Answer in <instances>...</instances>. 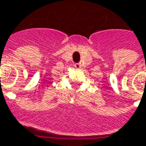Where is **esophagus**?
I'll use <instances>...</instances> for the list:
<instances>
[{
    "label": "esophagus",
    "instance_id": "esophagus-1",
    "mask_svg": "<svg viewBox=\"0 0 146 146\" xmlns=\"http://www.w3.org/2000/svg\"><path fill=\"white\" fill-rule=\"evenodd\" d=\"M74 66H75L76 69H80L81 67V65L80 63H75V64H74Z\"/></svg>",
    "mask_w": 146,
    "mask_h": 146
}]
</instances>
